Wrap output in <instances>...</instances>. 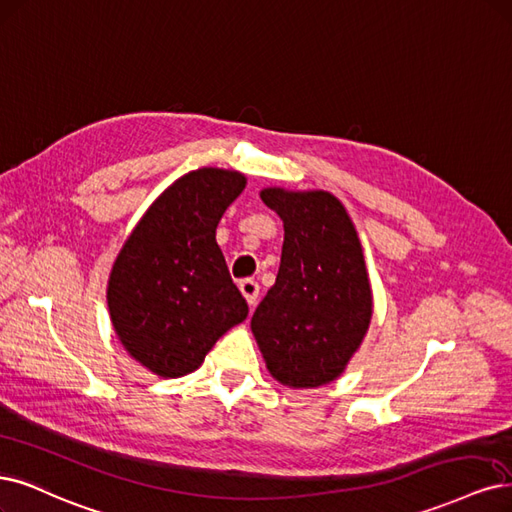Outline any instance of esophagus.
<instances>
[{
	"instance_id": "1",
	"label": "esophagus",
	"mask_w": 512,
	"mask_h": 512,
	"mask_svg": "<svg viewBox=\"0 0 512 512\" xmlns=\"http://www.w3.org/2000/svg\"><path fill=\"white\" fill-rule=\"evenodd\" d=\"M239 290L245 296V301H248V305L254 307L256 305V298H258V292H260L258 281H254V279H241L239 281Z\"/></svg>"
}]
</instances>
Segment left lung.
<instances>
[{
	"mask_svg": "<svg viewBox=\"0 0 512 512\" xmlns=\"http://www.w3.org/2000/svg\"><path fill=\"white\" fill-rule=\"evenodd\" d=\"M260 199L284 220V248L252 332L281 385H326L343 373L373 317L356 226L326 190L264 188Z\"/></svg>",
	"mask_w": 512,
	"mask_h": 512,
	"instance_id": "8db88e82",
	"label": "left lung"
}]
</instances>
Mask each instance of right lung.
Instances as JSON below:
<instances>
[{
    "mask_svg": "<svg viewBox=\"0 0 512 512\" xmlns=\"http://www.w3.org/2000/svg\"><path fill=\"white\" fill-rule=\"evenodd\" d=\"M248 184L239 171L203 167L175 180L122 245L108 281L114 330L154 375L197 370L226 330L248 317L216 228Z\"/></svg>",
    "mask_w": 512,
    "mask_h": 512,
    "instance_id": "1",
    "label": "right lung"
}]
</instances>
